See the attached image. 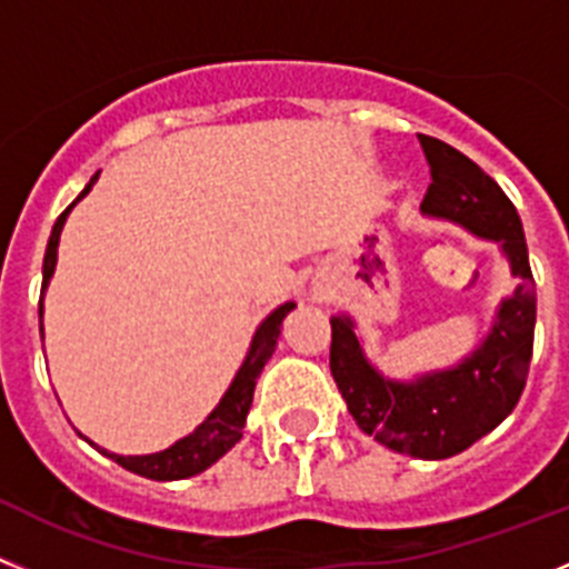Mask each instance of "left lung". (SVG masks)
<instances>
[{"instance_id":"1","label":"left lung","mask_w":569,"mask_h":569,"mask_svg":"<svg viewBox=\"0 0 569 569\" xmlns=\"http://www.w3.org/2000/svg\"><path fill=\"white\" fill-rule=\"evenodd\" d=\"M431 187L422 212L496 240L510 260L513 295L496 311L493 329L473 355L417 380H388L362 355L355 320L331 317V377L360 431L397 453L448 459L462 453L508 417L525 391L536 329V280L525 229L499 183L468 156L431 136H419Z\"/></svg>"}]
</instances>
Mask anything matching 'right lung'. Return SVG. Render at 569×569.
Returning a JSON list of instances; mask_svg holds the SVG:
<instances>
[{
  "label": "right lung",
  "mask_w": 569,
  "mask_h": 569,
  "mask_svg": "<svg viewBox=\"0 0 569 569\" xmlns=\"http://www.w3.org/2000/svg\"><path fill=\"white\" fill-rule=\"evenodd\" d=\"M96 172L90 178L84 189H81V196L70 203L64 212L56 218L53 223V232H50L48 240V252H44V266H42V295L48 289L50 278H53V269H56V249H59V234L64 221H68L70 209L81 201V198L93 189ZM295 309V303H283L280 309H274L272 315L266 317L263 322L258 326L252 337V346H249V355L243 360V366L238 368L234 373L232 386L229 391L223 393V399L218 402L212 413L198 425L196 431L189 433V437L178 439L176 445H170L167 450H158V453H147V457H121V453H110V450L99 448L104 457H110L112 462H119L121 468L132 470L138 476H147V479H156V482H172V479H187V476H196L201 470H207L209 465H214L218 459L243 437V425H247V413L252 408V397H254V382H258L260 371L263 366L269 362V357L274 355V346H278V337H280V326H283L286 315ZM39 317H42V303H39ZM90 442V439H87ZM93 445V442H90Z\"/></svg>",
  "instance_id": "right-lung-1"
}]
</instances>
